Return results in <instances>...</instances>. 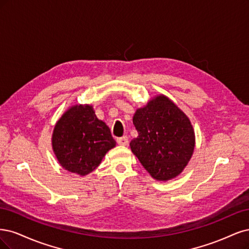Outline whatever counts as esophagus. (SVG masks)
<instances>
[{"instance_id":"obj_1","label":"esophagus","mask_w":249,"mask_h":249,"mask_svg":"<svg viewBox=\"0 0 249 249\" xmlns=\"http://www.w3.org/2000/svg\"><path fill=\"white\" fill-rule=\"evenodd\" d=\"M128 138L127 136H122V138H118L117 139V142L119 143L120 146H126V145H128Z\"/></svg>"}]
</instances>
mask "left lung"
I'll list each match as a JSON object with an SVG mask.
<instances>
[{
	"label": "left lung",
	"mask_w": 249,
	"mask_h": 249,
	"mask_svg": "<svg viewBox=\"0 0 249 249\" xmlns=\"http://www.w3.org/2000/svg\"><path fill=\"white\" fill-rule=\"evenodd\" d=\"M133 124L139 136L130 148L142 165L157 180L178 176L195 149V131L186 115L160 95L135 111Z\"/></svg>",
	"instance_id": "1"
}]
</instances>
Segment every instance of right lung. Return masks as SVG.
<instances>
[{"mask_svg": "<svg viewBox=\"0 0 249 249\" xmlns=\"http://www.w3.org/2000/svg\"><path fill=\"white\" fill-rule=\"evenodd\" d=\"M115 146L108 126L97 119L91 106L70 107L53 133V149L59 162L68 172L81 176L93 172Z\"/></svg>", "mask_w": 249, "mask_h": 249, "instance_id": "obj_1", "label": "right lung"}]
</instances>
